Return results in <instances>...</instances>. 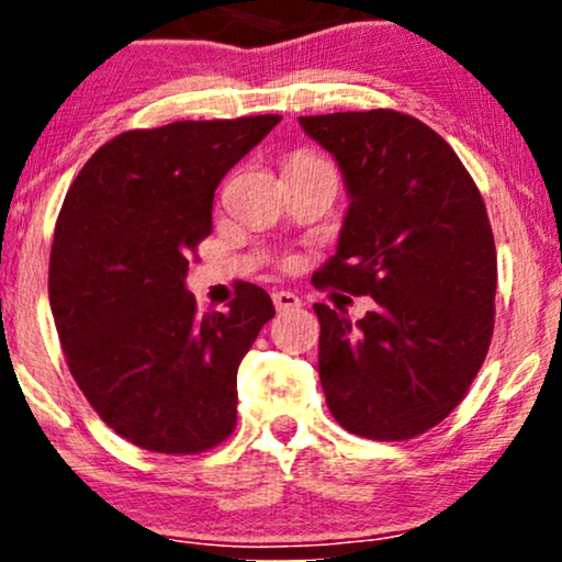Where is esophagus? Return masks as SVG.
<instances>
[{"instance_id": "obj_1", "label": "esophagus", "mask_w": 562, "mask_h": 562, "mask_svg": "<svg viewBox=\"0 0 562 562\" xmlns=\"http://www.w3.org/2000/svg\"><path fill=\"white\" fill-rule=\"evenodd\" d=\"M272 301L277 312H293V308H301V299L295 293H290V290H277V293H272Z\"/></svg>"}]
</instances>
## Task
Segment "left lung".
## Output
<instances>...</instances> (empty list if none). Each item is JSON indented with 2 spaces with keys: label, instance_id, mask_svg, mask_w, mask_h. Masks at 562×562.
I'll list each match as a JSON object with an SVG mask.
<instances>
[{
  "label": "left lung",
  "instance_id": "1",
  "mask_svg": "<svg viewBox=\"0 0 562 562\" xmlns=\"http://www.w3.org/2000/svg\"><path fill=\"white\" fill-rule=\"evenodd\" d=\"M348 195L317 288L375 299L351 322L325 303L319 380L351 434L404 441L465 398L494 333L496 250L486 205L457 153L396 111L303 115Z\"/></svg>",
  "mask_w": 562,
  "mask_h": 562
}]
</instances>
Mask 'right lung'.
<instances>
[{"label": "right lung", "instance_id": "obj_1", "mask_svg": "<svg viewBox=\"0 0 562 562\" xmlns=\"http://www.w3.org/2000/svg\"><path fill=\"white\" fill-rule=\"evenodd\" d=\"M280 115L173 121L102 145L70 184L49 254V306L70 375L119 436L160 454L222 443L237 367L274 303L243 282L200 317L184 285L218 182Z\"/></svg>", "mask_w": 562, "mask_h": 562}]
</instances>
